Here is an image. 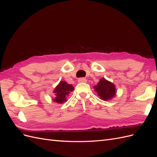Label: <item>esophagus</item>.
I'll use <instances>...</instances> for the list:
<instances>
[{
	"label": "esophagus",
	"instance_id": "1",
	"mask_svg": "<svg viewBox=\"0 0 157 157\" xmlns=\"http://www.w3.org/2000/svg\"><path fill=\"white\" fill-rule=\"evenodd\" d=\"M86 81H87V80H86L85 78H78V82H86Z\"/></svg>",
	"mask_w": 157,
	"mask_h": 157
}]
</instances>
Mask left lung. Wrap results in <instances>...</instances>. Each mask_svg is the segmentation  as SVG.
Here are the masks:
<instances>
[{"label": "left lung", "mask_w": 157, "mask_h": 157, "mask_svg": "<svg viewBox=\"0 0 157 157\" xmlns=\"http://www.w3.org/2000/svg\"><path fill=\"white\" fill-rule=\"evenodd\" d=\"M93 88L97 93L99 98L103 101L111 100L116 96V86L113 83L104 78H101L97 85L94 86Z\"/></svg>", "instance_id": "1"}]
</instances>
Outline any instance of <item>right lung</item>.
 <instances>
[{
  "label": "right lung",
  "mask_w": 157,
  "mask_h": 157,
  "mask_svg": "<svg viewBox=\"0 0 157 157\" xmlns=\"http://www.w3.org/2000/svg\"><path fill=\"white\" fill-rule=\"evenodd\" d=\"M74 89V86L72 85H69L66 81H60L54 90L53 93L55 95V98L52 101L60 104L66 102L67 101V97Z\"/></svg>",
  "instance_id": "right-lung-1"
}]
</instances>
